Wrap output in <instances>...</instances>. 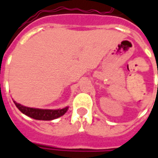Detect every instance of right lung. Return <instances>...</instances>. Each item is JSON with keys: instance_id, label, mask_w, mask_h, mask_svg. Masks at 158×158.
I'll return each instance as SVG.
<instances>
[{"instance_id": "obj_1", "label": "right lung", "mask_w": 158, "mask_h": 158, "mask_svg": "<svg viewBox=\"0 0 158 158\" xmlns=\"http://www.w3.org/2000/svg\"><path fill=\"white\" fill-rule=\"evenodd\" d=\"M15 103L16 106L19 109L20 112H22L23 114L30 117L34 119L37 120H53L59 118V117L64 115L65 113L69 109V106H66L62 109L50 110V109H39V108H33V107H27V106H22L21 104Z\"/></svg>"}]
</instances>
